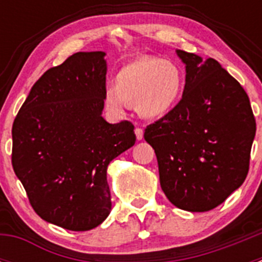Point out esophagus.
Masks as SVG:
<instances>
[{"label":"esophagus","instance_id":"1","mask_svg":"<svg viewBox=\"0 0 262 262\" xmlns=\"http://www.w3.org/2000/svg\"><path fill=\"white\" fill-rule=\"evenodd\" d=\"M135 135H136V139H138V140H142L143 135H144L142 127H136V128H135Z\"/></svg>","mask_w":262,"mask_h":262}]
</instances>
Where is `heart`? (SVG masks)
I'll return each mask as SVG.
<instances>
[{
  "label": "heart",
  "instance_id": "1",
  "mask_svg": "<svg viewBox=\"0 0 262 262\" xmlns=\"http://www.w3.org/2000/svg\"><path fill=\"white\" fill-rule=\"evenodd\" d=\"M184 76L170 60L142 56L124 64L115 76L114 85L106 89L105 102L110 110L122 113L128 102L144 118H163L181 99Z\"/></svg>",
  "mask_w": 262,
  "mask_h": 262
}]
</instances>
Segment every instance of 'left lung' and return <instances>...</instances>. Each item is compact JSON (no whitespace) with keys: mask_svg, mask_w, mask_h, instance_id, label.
Returning <instances> with one entry per match:
<instances>
[{"mask_svg":"<svg viewBox=\"0 0 262 262\" xmlns=\"http://www.w3.org/2000/svg\"><path fill=\"white\" fill-rule=\"evenodd\" d=\"M186 66L181 101L147 126L160 185L176 207L215 209L245 181L256 119L248 94L216 60L177 51Z\"/></svg>","mask_w":262,"mask_h":262,"instance_id":"obj_1","label":"left lung"}]
</instances>
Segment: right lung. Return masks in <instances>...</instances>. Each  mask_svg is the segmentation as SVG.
<instances>
[{
    "label": "right lung",
    "instance_id": "1",
    "mask_svg": "<svg viewBox=\"0 0 262 262\" xmlns=\"http://www.w3.org/2000/svg\"><path fill=\"white\" fill-rule=\"evenodd\" d=\"M105 52H77L36 81L14 119L11 164L34 211L69 231L99 226L111 210L106 170L135 144L128 120L102 118Z\"/></svg>",
    "mask_w": 262,
    "mask_h": 262
}]
</instances>
